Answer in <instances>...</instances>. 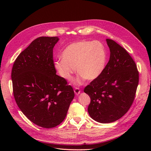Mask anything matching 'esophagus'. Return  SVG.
I'll use <instances>...</instances> for the list:
<instances>
[{
	"label": "esophagus",
	"mask_w": 151,
	"mask_h": 151,
	"mask_svg": "<svg viewBox=\"0 0 151 151\" xmlns=\"http://www.w3.org/2000/svg\"><path fill=\"white\" fill-rule=\"evenodd\" d=\"M74 92H75V93L76 95V96H78V95H79L80 93L81 92V91L80 89L78 88H76L75 89H74Z\"/></svg>",
	"instance_id": "obj_1"
}]
</instances>
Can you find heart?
Here are the masks:
<instances>
[{
	"mask_svg": "<svg viewBox=\"0 0 151 151\" xmlns=\"http://www.w3.org/2000/svg\"><path fill=\"white\" fill-rule=\"evenodd\" d=\"M62 58L54 63L59 75L65 80H71L76 68L80 75L76 83L80 84L85 79L92 81L102 74L107 53L104 45L100 41H80L67 46L62 53Z\"/></svg>",
	"mask_w": 151,
	"mask_h": 151,
	"instance_id": "b5f03b06",
	"label": "heart"
}]
</instances>
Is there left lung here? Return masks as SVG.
<instances>
[{"instance_id":"left-lung-1","label":"left lung","mask_w":151,"mask_h":151,"mask_svg":"<svg viewBox=\"0 0 151 151\" xmlns=\"http://www.w3.org/2000/svg\"><path fill=\"white\" fill-rule=\"evenodd\" d=\"M106 42L110 58L104 72L84 89L91 98L88 113L100 123L114 122L128 111L139 83L136 63L129 53L113 40Z\"/></svg>"}]
</instances>
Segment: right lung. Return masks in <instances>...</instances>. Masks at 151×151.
<instances>
[{
    "mask_svg": "<svg viewBox=\"0 0 151 151\" xmlns=\"http://www.w3.org/2000/svg\"><path fill=\"white\" fill-rule=\"evenodd\" d=\"M58 37H41L16 59L12 70L14 98L27 119L42 127L59 125L66 117L73 89L56 75L53 47Z\"/></svg>",
    "mask_w": 151,
    "mask_h": 151,
    "instance_id": "obj_1",
    "label": "right lung"
}]
</instances>
